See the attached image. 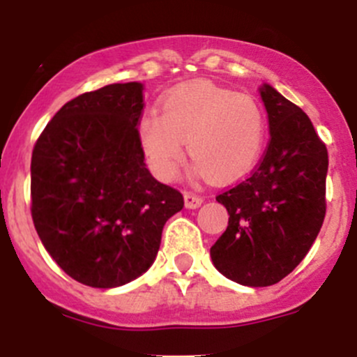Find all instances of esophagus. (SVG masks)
Wrapping results in <instances>:
<instances>
[{"instance_id": "esophagus-1", "label": "esophagus", "mask_w": 357, "mask_h": 357, "mask_svg": "<svg viewBox=\"0 0 357 357\" xmlns=\"http://www.w3.org/2000/svg\"><path fill=\"white\" fill-rule=\"evenodd\" d=\"M202 202H204V199L200 195H197L195 192H185V205L188 208L200 207Z\"/></svg>"}]
</instances>
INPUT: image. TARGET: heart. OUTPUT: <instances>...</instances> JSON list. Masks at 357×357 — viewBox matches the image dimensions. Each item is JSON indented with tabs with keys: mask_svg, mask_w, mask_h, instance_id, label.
I'll use <instances>...</instances> for the list:
<instances>
[{
	"mask_svg": "<svg viewBox=\"0 0 357 357\" xmlns=\"http://www.w3.org/2000/svg\"><path fill=\"white\" fill-rule=\"evenodd\" d=\"M138 131L160 178L171 181L179 174L188 142L190 157L200 172L214 181H233L257 164L268 121L254 96L197 81L169 91L162 114H143Z\"/></svg>",
	"mask_w": 357,
	"mask_h": 357,
	"instance_id": "obj_1",
	"label": "heart"
}]
</instances>
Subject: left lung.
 I'll return each mask as SVG.
<instances>
[{
	"instance_id": "1",
	"label": "left lung",
	"mask_w": 357,
	"mask_h": 357,
	"mask_svg": "<svg viewBox=\"0 0 357 357\" xmlns=\"http://www.w3.org/2000/svg\"><path fill=\"white\" fill-rule=\"evenodd\" d=\"M269 142L243 181L215 200L229 214L228 228L211 247L219 273L240 285L269 287L305 257L326 214L328 150L305 112L261 88Z\"/></svg>"
}]
</instances>
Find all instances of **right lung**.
<instances>
[{"mask_svg":"<svg viewBox=\"0 0 357 357\" xmlns=\"http://www.w3.org/2000/svg\"><path fill=\"white\" fill-rule=\"evenodd\" d=\"M139 82L67 102L31 160V214L53 261L75 282L114 289L152 266L165 221L185 205L145 165Z\"/></svg>","mask_w":357,"mask_h":357,"instance_id":"obj_1","label":"right lung"}]
</instances>
